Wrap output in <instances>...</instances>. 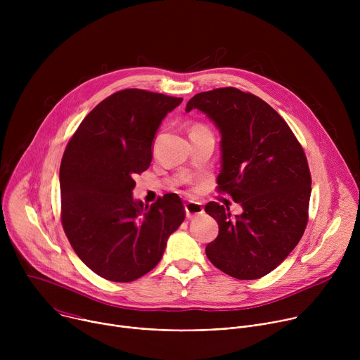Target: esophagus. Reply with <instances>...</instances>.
Segmentation results:
<instances>
[{
    "label": "esophagus",
    "instance_id": "esophagus-1",
    "mask_svg": "<svg viewBox=\"0 0 360 360\" xmlns=\"http://www.w3.org/2000/svg\"><path fill=\"white\" fill-rule=\"evenodd\" d=\"M185 214L188 219L196 218L203 214V207L199 202H186L185 203Z\"/></svg>",
    "mask_w": 360,
    "mask_h": 360
}]
</instances>
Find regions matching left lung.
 <instances>
[{
	"mask_svg": "<svg viewBox=\"0 0 360 360\" xmlns=\"http://www.w3.org/2000/svg\"><path fill=\"white\" fill-rule=\"evenodd\" d=\"M198 110L221 134L219 189L242 207L210 202L205 212L219 225L207 245L214 266L240 279H258L278 268L300 240L311 199L304 152L283 118L261 98L236 88L192 96L185 111Z\"/></svg>",
	"mask_w": 360,
	"mask_h": 360,
	"instance_id": "1",
	"label": "left lung"
}]
</instances>
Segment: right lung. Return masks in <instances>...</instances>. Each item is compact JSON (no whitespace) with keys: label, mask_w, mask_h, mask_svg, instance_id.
Listing matches in <instances>:
<instances>
[{"label":"right lung","mask_w":360,"mask_h":360,"mask_svg":"<svg viewBox=\"0 0 360 360\" xmlns=\"http://www.w3.org/2000/svg\"><path fill=\"white\" fill-rule=\"evenodd\" d=\"M182 102L143 89H124L84 118L60 168L61 219L79 259L112 282H132L161 261L168 238L185 219L176 193L143 205L134 175L149 168L164 118Z\"/></svg>","instance_id":"1"}]
</instances>
